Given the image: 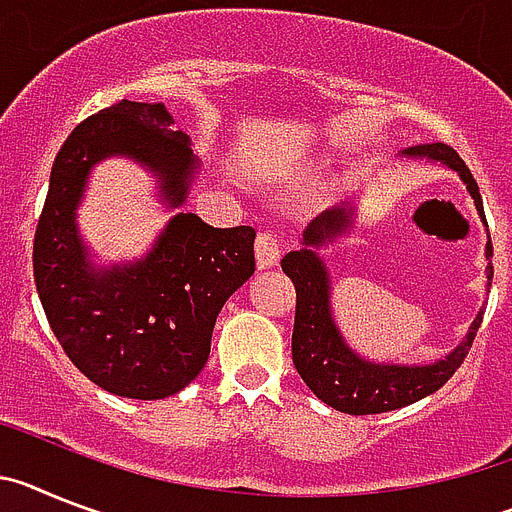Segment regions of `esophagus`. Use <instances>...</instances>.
Masks as SVG:
<instances>
[{
  "label": "esophagus",
  "instance_id": "34e87169",
  "mask_svg": "<svg viewBox=\"0 0 512 512\" xmlns=\"http://www.w3.org/2000/svg\"><path fill=\"white\" fill-rule=\"evenodd\" d=\"M255 257H257V268L260 270H268L273 268V265H278V260H281V239L275 237V234H270V231L257 234Z\"/></svg>",
  "mask_w": 512,
  "mask_h": 512
}]
</instances>
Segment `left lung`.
<instances>
[{
    "label": "left lung",
    "mask_w": 512,
    "mask_h": 512,
    "mask_svg": "<svg viewBox=\"0 0 512 512\" xmlns=\"http://www.w3.org/2000/svg\"><path fill=\"white\" fill-rule=\"evenodd\" d=\"M404 157L433 159L453 172H459L466 182V190L474 198L479 216L484 219L482 195H479L477 180L471 177L464 159L446 144H422L410 146L402 151ZM353 221V208L337 206L332 211H324L322 216L311 221L304 231V247L296 252H288L281 260L283 273L288 275L296 286V319H293L291 355L293 366L304 379L317 399L330 404L335 410L348 412V415H379V412L399 410L417 399L428 397L441 389L451 379L456 368L464 363L471 342L477 337L479 324H482V311L471 322L469 332L461 340V345L451 350L443 361L425 363V366H402V363H373L361 358L342 340L337 330L335 317L330 306V275L324 268L319 247L335 242L340 234H345ZM487 260L492 257V244L484 247ZM492 281V262L487 265V286Z\"/></svg>",
    "instance_id": "1"
}]
</instances>
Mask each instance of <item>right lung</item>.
I'll use <instances>...</instances> for the list:
<instances>
[{"instance_id":"obj_1","label":"right lung","mask_w":512,"mask_h":512,"mask_svg":"<svg viewBox=\"0 0 512 512\" xmlns=\"http://www.w3.org/2000/svg\"><path fill=\"white\" fill-rule=\"evenodd\" d=\"M105 157L154 172L159 195L180 208L198 172L188 133L162 102H115L69 133L53 162L33 242V275L53 335L100 389L164 399L203 371L221 306L255 273V229H213L177 213L144 260L95 268L77 229L87 177Z\"/></svg>"}]
</instances>
